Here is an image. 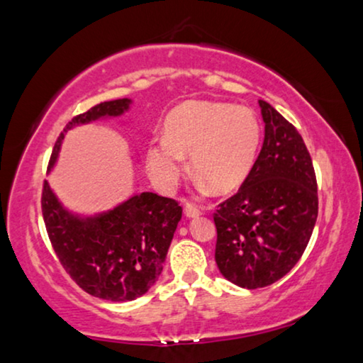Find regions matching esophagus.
Here are the masks:
<instances>
[{"label": "esophagus", "instance_id": "esophagus-1", "mask_svg": "<svg viewBox=\"0 0 363 363\" xmlns=\"http://www.w3.org/2000/svg\"><path fill=\"white\" fill-rule=\"evenodd\" d=\"M184 213H186V217H199L202 213V208L199 207V206H196V203H192V202H187L186 203V207H184Z\"/></svg>", "mask_w": 363, "mask_h": 363}]
</instances>
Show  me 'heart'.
Returning <instances> with one entry per match:
<instances>
[{
    "label": "heart",
    "mask_w": 363,
    "mask_h": 363,
    "mask_svg": "<svg viewBox=\"0 0 363 363\" xmlns=\"http://www.w3.org/2000/svg\"><path fill=\"white\" fill-rule=\"evenodd\" d=\"M166 136L147 145L146 164L161 189L179 181L186 155L192 169L217 194H230L252 172L262 143V123L247 106L223 101H186L167 115Z\"/></svg>",
    "instance_id": "heart-1"
}]
</instances>
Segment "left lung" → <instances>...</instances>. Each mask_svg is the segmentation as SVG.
Returning <instances> with one entry per match:
<instances>
[{
	"instance_id": "1",
	"label": "left lung",
	"mask_w": 363,
	"mask_h": 363,
	"mask_svg": "<svg viewBox=\"0 0 363 363\" xmlns=\"http://www.w3.org/2000/svg\"><path fill=\"white\" fill-rule=\"evenodd\" d=\"M262 151L247 179L213 212L216 262L228 281L257 289L277 283L303 257L318 218V181L299 131L268 101Z\"/></svg>"
}]
</instances>
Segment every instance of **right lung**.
I'll return each mask as SVG.
<instances>
[{
	"label": "right lung",
	"instance_id": "right-lung-1",
	"mask_svg": "<svg viewBox=\"0 0 363 363\" xmlns=\"http://www.w3.org/2000/svg\"><path fill=\"white\" fill-rule=\"evenodd\" d=\"M130 104L128 99L101 101L74 116L64 131L104 116H118ZM62 140L60 133L49 167L57 160ZM40 207L50 243L69 277L85 293L116 303L140 298L157 281L182 217L174 199L143 192L101 216L79 218L62 208L48 181Z\"/></svg>",
	"mask_w": 363,
	"mask_h": 363
}]
</instances>
